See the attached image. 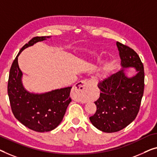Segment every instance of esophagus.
<instances>
[{
	"instance_id": "1",
	"label": "esophagus",
	"mask_w": 157,
	"mask_h": 157,
	"mask_svg": "<svg viewBox=\"0 0 157 157\" xmlns=\"http://www.w3.org/2000/svg\"><path fill=\"white\" fill-rule=\"evenodd\" d=\"M91 86H92V82L88 79L78 82L72 90V93L74 98H75L78 101L85 102L86 100L85 97L90 89Z\"/></svg>"
}]
</instances>
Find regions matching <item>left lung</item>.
<instances>
[{
  "label": "left lung",
  "mask_w": 157,
  "mask_h": 157,
  "mask_svg": "<svg viewBox=\"0 0 157 157\" xmlns=\"http://www.w3.org/2000/svg\"><path fill=\"white\" fill-rule=\"evenodd\" d=\"M116 46L121 70L98 84L101 93L94 104L95 114L90 117L92 125L104 132H115L125 128L138 113L144 93L143 64L135 51L120 42ZM134 67L137 73L128 77L126 68Z\"/></svg>",
  "instance_id": "obj_1"
}]
</instances>
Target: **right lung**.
Returning <instances> with one entry per match:
<instances>
[{"label":"right lung","instance_id":"right-lung-1","mask_svg":"<svg viewBox=\"0 0 157 157\" xmlns=\"http://www.w3.org/2000/svg\"><path fill=\"white\" fill-rule=\"evenodd\" d=\"M50 37H34L21 48L12 64L8 84V94L14 116L25 126L40 132L53 130L61 123L71 101L70 93L72 86L41 94L29 92L23 86L22 72L17 60L25 48Z\"/></svg>","mask_w":157,"mask_h":157}]
</instances>
